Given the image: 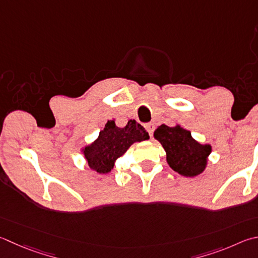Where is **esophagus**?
<instances>
[{
  "mask_svg": "<svg viewBox=\"0 0 258 258\" xmlns=\"http://www.w3.org/2000/svg\"><path fill=\"white\" fill-rule=\"evenodd\" d=\"M145 128H147L150 137H152L153 131H154V125L153 124H147V126H145Z\"/></svg>",
  "mask_w": 258,
  "mask_h": 258,
  "instance_id": "obj_1",
  "label": "esophagus"
}]
</instances>
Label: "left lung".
<instances>
[{
    "label": "left lung",
    "instance_id": "8db88e82",
    "mask_svg": "<svg viewBox=\"0 0 258 258\" xmlns=\"http://www.w3.org/2000/svg\"><path fill=\"white\" fill-rule=\"evenodd\" d=\"M153 138L165 149L168 165L179 175L196 177L207 168L212 145L196 141L189 131L181 127L179 124L158 126Z\"/></svg>",
    "mask_w": 258,
    "mask_h": 258
}]
</instances>
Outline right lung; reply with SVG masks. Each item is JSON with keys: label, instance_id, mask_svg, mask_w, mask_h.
<instances>
[{"label": "right lung", "instance_id": "obj_1", "mask_svg": "<svg viewBox=\"0 0 258 258\" xmlns=\"http://www.w3.org/2000/svg\"><path fill=\"white\" fill-rule=\"evenodd\" d=\"M149 139V133L135 120L131 119L125 127H118L113 119L107 121L95 141L81 148V152L92 171L107 174L131 145Z\"/></svg>", "mask_w": 258, "mask_h": 258}]
</instances>
